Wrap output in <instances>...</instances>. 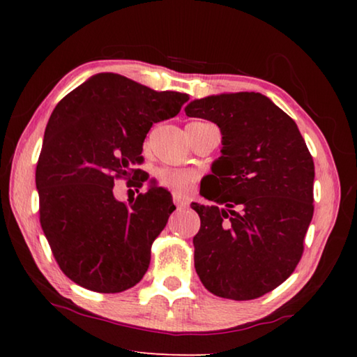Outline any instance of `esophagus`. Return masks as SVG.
Segmentation results:
<instances>
[{
    "label": "esophagus",
    "instance_id": "34e87169",
    "mask_svg": "<svg viewBox=\"0 0 357 357\" xmlns=\"http://www.w3.org/2000/svg\"><path fill=\"white\" fill-rule=\"evenodd\" d=\"M173 202H174V204H176L178 209H185L187 206H189V203H187L185 198L179 197V195H173Z\"/></svg>",
    "mask_w": 357,
    "mask_h": 357
}]
</instances>
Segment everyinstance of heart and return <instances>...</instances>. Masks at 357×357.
Returning <instances> with one entry per match:
<instances>
[{
    "label": "heart",
    "instance_id": "1",
    "mask_svg": "<svg viewBox=\"0 0 357 357\" xmlns=\"http://www.w3.org/2000/svg\"><path fill=\"white\" fill-rule=\"evenodd\" d=\"M197 178L198 174L195 172L174 170V168H160V170L155 172V179L159 185L174 192L176 195L189 193Z\"/></svg>",
    "mask_w": 357,
    "mask_h": 357
}]
</instances>
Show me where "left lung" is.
Segmentation results:
<instances>
[{"instance_id": "1", "label": "left lung", "mask_w": 357, "mask_h": 357, "mask_svg": "<svg viewBox=\"0 0 357 357\" xmlns=\"http://www.w3.org/2000/svg\"><path fill=\"white\" fill-rule=\"evenodd\" d=\"M184 110L222 134V155L204 178L209 190H200L219 206L190 204L202 220L193 238L197 274L220 298L257 299L285 282L302 257L313 159L294 121L259 93L208 96Z\"/></svg>"}]
</instances>
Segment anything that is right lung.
<instances>
[{"mask_svg":"<svg viewBox=\"0 0 357 357\" xmlns=\"http://www.w3.org/2000/svg\"><path fill=\"white\" fill-rule=\"evenodd\" d=\"M187 100L184 93L154 91L102 72L53 110L36 168L40 225L59 268L77 285L121 293L143 279L151 245L176 208L157 185L118 202L114 179H128L138 192L148 181L138 168L146 134Z\"/></svg>","mask_w":357,"mask_h":357,"instance_id":"obj_1","label":"right lung"}]
</instances>
